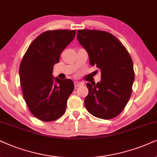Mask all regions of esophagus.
Wrapping results in <instances>:
<instances>
[{"instance_id": "34e87169", "label": "esophagus", "mask_w": 157, "mask_h": 157, "mask_svg": "<svg viewBox=\"0 0 157 157\" xmlns=\"http://www.w3.org/2000/svg\"><path fill=\"white\" fill-rule=\"evenodd\" d=\"M83 84L82 82H74V85H75V87H78V86H82Z\"/></svg>"}]
</instances>
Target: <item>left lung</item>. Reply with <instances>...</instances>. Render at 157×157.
<instances>
[{"label": "left lung", "mask_w": 157, "mask_h": 157, "mask_svg": "<svg viewBox=\"0 0 157 157\" xmlns=\"http://www.w3.org/2000/svg\"><path fill=\"white\" fill-rule=\"evenodd\" d=\"M77 39L87 51L91 65H95L101 72V82L86 84V108L100 119L115 118L124 109L132 94L135 79L132 58L110 33L78 30Z\"/></svg>", "instance_id": "8db88e82"}]
</instances>
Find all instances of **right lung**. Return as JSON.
<instances>
[{"instance_id":"right-lung-1","label":"right lung","mask_w":157,"mask_h":157,"mask_svg":"<svg viewBox=\"0 0 157 157\" xmlns=\"http://www.w3.org/2000/svg\"><path fill=\"white\" fill-rule=\"evenodd\" d=\"M76 30H47L28 47L19 65L23 98L28 109L40 121H52L66 111L67 100L74 90L71 79L54 78L53 67L74 39Z\"/></svg>"}]
</instances>
